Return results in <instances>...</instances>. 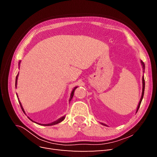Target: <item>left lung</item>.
I'll return each instance as SVG.
<instances>
[{
	"instance_id": "obj_1",
	"label": "left lung",
	"mask_w": 157,
	"mask_h": 157,
	"mask_svg": "<svg viewBox=\"0 0 157 157\" xmlns=\"http://www.w3.org/2000/svg\"><path fill=\"white\" fill-rule=\"evenodd\" d=\"M141 63L142 65V67H143V69H144V71L143 72H145V64L143 62V61H141ZM142 84H143V89H142V94H141V99H140V101L139 102V104H138V106H137V111H136V113L137 112V111H138V109L140 107V105H141V101L142 99H143V98H144V90H145V80H144V77L143 76V77H142ZM101 124L104 125V126H107L106 124H103V123H101Z\"/></svg>"
}]
</instances>
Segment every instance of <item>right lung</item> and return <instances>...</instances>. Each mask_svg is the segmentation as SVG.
Returning a JSON list of instances; mask_svg holds the SVG:
<instances>
[{
    "label": "right lung",
    "mask_w": 157,
    "mask_h": 157,
    "mask_svg": "<svg viewBox=\"0 0 157 157\" xmlns=\"http://www.w3.org/2000/svg\"><path fill=\"white\" fill-rule=\"evenodd\" d=\"M20 62H21V61H20V62H19V65H20ZM18 75H19V73L17 75V76H16V86H17V77H18ZM77 88V86L75 87V88H73V90H72V92H71V96H70V99H69V101H71V99H72V98H73V96H74L75 90H76V88ZM16 95H17V94H16ZM17 97H18V96H17ZM17 99H19V98H17ZM18 101H19V103H20V106H21V109H22V111L25 113V111H24V109H23V107H22V105H21V103L20 101V100H18ZM65 116H64V117H61L60 118H59L58 120H57V121H54V122H52V123H50V124H39V123H37V124H40V125H43V126H52V125H55V124H58V123L61 122V121H63L65 119ZM28 118H29L31 121H32L29 117H28ZM33 122H34V121H33Z\"/></svg>",
    "instance_id": "right-lung-1"
}]
</instances>
